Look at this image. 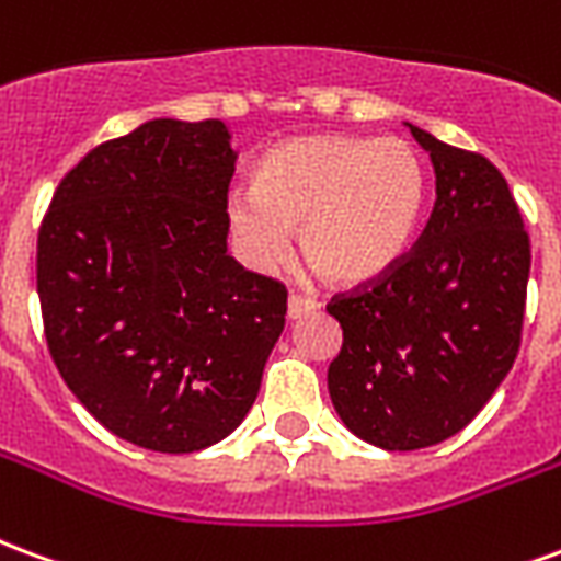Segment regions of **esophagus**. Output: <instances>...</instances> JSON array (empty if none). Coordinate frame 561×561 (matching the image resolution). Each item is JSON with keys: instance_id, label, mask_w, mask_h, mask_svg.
<instances>
[{"instance_id": "esophagus-1", "label": "esophagus", "mask_w": 561, "mask_h": 561, "mask_svg": "<svg viewBox=\"0 0 561 561\" xmlns=\"http://www.w3.org/2000/svg\"><path fill=\"white\" fill-rule=\"evenodd\" d=\"M312 309H318V300H312V297H304V294L288 297V318H300L306 312H312Z\"/></svg>"}]
</instances>
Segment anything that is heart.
Returning <instances> with one entry per match:
<instances>
[{"mask_svg":"<svg viewBox=\"0 0 561 561\" xmlns=\"http://www.w3.org/2000/svg\"><path fill=\"white\" fill-rule=\"evenodd\" d=\"M423 201V161L405 140L306 135L270 149L252 188L228 197V228L252 267H282L300 231L316 273L366 285L409 249Z\"/></svg>","mask_w":561,"mask_h":561,"instance_id":"heart-1","label":"heart"}]
</instances>
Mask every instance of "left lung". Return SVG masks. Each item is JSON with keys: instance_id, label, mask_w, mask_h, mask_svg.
Returning <instances> with one entry per match:
<instances>
[{"instance_id": "8db88e82", "label": "left lung", "mask_w": 561, "mask_h": 561, "mask_svg": "<svg viewBox=\"0 0 561 561\" xmlns=\"http://www.w3.org/2000/svg\"><path fill=\"white\" fill-rule=\"evenodd\" d=\"M409 128L433 161L430 221L385 276L328 304L342 328L328 369L333 409L385 450L438 445L490 402L517 360L531 267L493 161Z\"/></svg>"}]
</instances>
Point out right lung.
Returning <instances> with one entry per match:
<instances>
[{"instance_id":"add662e5","label":"right lung","mask_w":561,"mask_h":561,"mask_svg":"<svg viewBox=\"0 0 561 561\" xmlns=\"http://www.w3.org/2000/svg\"><path fill=\"white\" fill-rule=\"evenodd\" d=\"M231 135L152 119L62 176L38 228L59 376L131 445L192 454L243 421L285 328V285L228 255Z\"/></svg>"}]
</instances>
